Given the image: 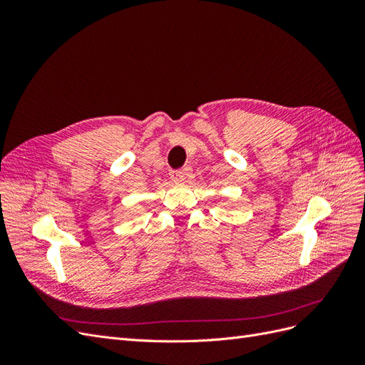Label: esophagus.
<instances>
[{
    "label": "esophagus",
    "mask_w": 365,
    "mask_h": 365,
    "mask_svg": "<svg viewBox=\"0 0 365 365\" xmlns=\"http://www.w3.org/2000/svg\"><path fill=\"white\" fill-rule=\"evenodd\" d=\"M170 178H172L175 182H182V181L185 180V175H184V172H181V170H175V172L170 173Z\"/></svg>",
    "instance_id": "obj_1"
}]
</instances>
